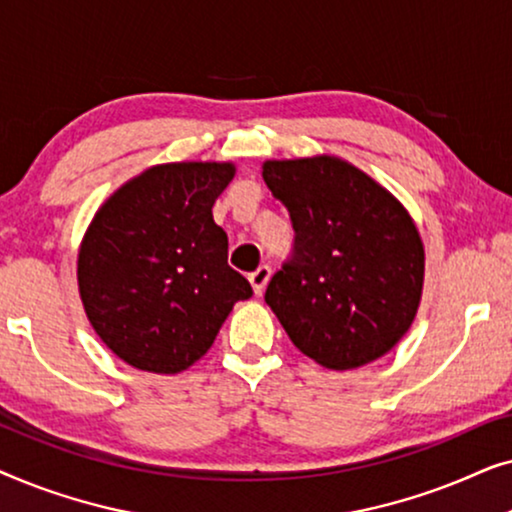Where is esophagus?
<instances>
[{
  "mask_svg": "<svg viewBox=\"0 0 512 512\" xmlns=\"http://www.w3.org/2000/svg\"><path fill=\"white\" fill-rule=\"evenodd\" d=\"M272 277V268L270 265H261L256 272H251L249 275V282H251V289H254L256 296H261V293L265 291V286H268Z\"/></svg>",
  "mask_w": 512,
  "mask_h": 512,
  "instance_id": "esophagus-1",
  "label": "esophagus"
}]
</instances>
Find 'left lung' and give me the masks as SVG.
I'll use <instances>...</instances> for the list:
<instances>
[{
  "label": "left lung",
  "mask_w": 512,
  "mask_h": 512,
  "mask_svg": "<svg viewBox=\"0 0 512 512\" xmlns=\"http://www.w3.org/2000/svg\"><path fill=\"white\" fill-rule=\"evenodd\" d=\"M263 179L289 209L296 251L265 303L319 366L361 368L410 331L422 303L424 244L408 209L338 156L265 160Z\"/></svg>",
  "instance_id": "1"
}]
</instances>
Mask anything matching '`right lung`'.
Listing matches in <instances>:
<instances>
[{
    "label": "right lung",
    "instance_id": "1",
    "mask_svg": "<svg viewBox=\"0 0 512 512\" xmlns=\"http://www.w3.org/2000/svg\"><path fill=\"white\" fill-rule=\"evenodd\" d=\"M235 163L151 165L109 195L86 228L76 279L97 338L137 370L177 375L214 345L251 284L228 265L212 207Z\"/></svg>",
    "mask_w": 512,
    "mask_h": 512
}]
</instances>
